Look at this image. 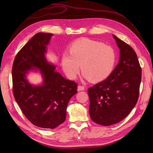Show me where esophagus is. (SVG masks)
<instances>
[{
	"label": "esophagus",
	"mask_w": 153,
	"mask_h": 153,
	"mask_svg": "<svg viewBox=\"0 0 153 153\" xmlns=\"http://www.w3.org/2000/svg\"><path fill=\"white\" fill-rule=\"evenodd\" d=\"M85 89V87L83 85H78V91H84Z\"/></svg>",
	"instance_id": "34e87169"
}]
</instances>
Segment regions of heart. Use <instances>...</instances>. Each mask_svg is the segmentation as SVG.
<instances>
[{
    "label": "heart",
    "mask_w": 153,
    "mask_h": 153,
    "mask_svg": "<svg viewBox=\"0 0 153 153\" xmlns=\"http://www.w3.org/2000/svg\"><path fill=\"white\" fill-rule=\"evenodd\" d=\"M116 63V53L112 47L87 38L73 42L69 48V55L62 57V66L66 75L75 79L81 71L92 82L106 79L113 72Z\"/></svg>",
    "instance_id": "heart-1"
}]
</instances>
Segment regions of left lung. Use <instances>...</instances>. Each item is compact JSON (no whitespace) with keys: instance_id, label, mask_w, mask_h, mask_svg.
Wrapping results in <instances>:
<instances>
[{"instance_id":"obj_1","label":"left lung","mask_w":153,"mask_h":153,"mask_svg":"<svg viewBox=\"0 0 153 153\" xmlns=\"http://www.w3.org/2000/svg\"><path fill=\"white\" fill-rule=\"evenodd\" d=\"M113 36L120 49L119 63L106 79L88 89L90 117L102 126L116 124L128 116L137 103L142 79L135 50Z\"/></svg>"}]
</instances>
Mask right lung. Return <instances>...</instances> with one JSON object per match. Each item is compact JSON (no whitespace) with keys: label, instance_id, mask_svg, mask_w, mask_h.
Returning <instances> with one entry per match:
<instances>
[{"label":"right lung","instance_id":"1","mask_svg":"<svg viewBox=\"0 0 153 153\" xmlns=\"http://www.w3.org/2000/svg\"><path fill=\"white\" fill-rule=\"evenodd\" d=\"M52 35L35 34L18 52L12 68L13 95L22 113L35 126L51 129L65 121L68 102L77 92L78 85L55 71V66L46 60L47 45ZM34 68L44 76L41 86H32L26 78L27 72Z\"/></svg>","mask_w":153,"mask_h":153}]
</instances>
